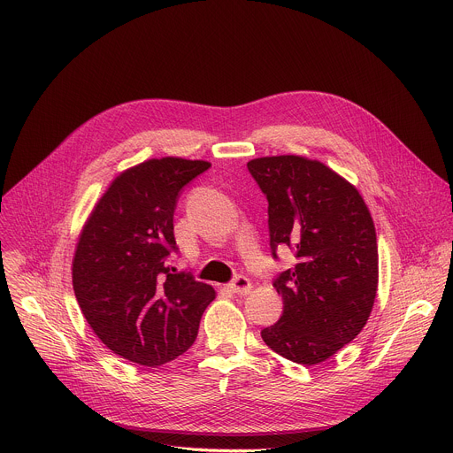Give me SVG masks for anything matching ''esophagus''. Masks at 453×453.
<instances>
[{
    "instance_id": "esophagus-1",
    "label": "esophagus",
    "mask_w": 453,
    "mask_h": 453,
    "mask_svg": "<svg viewBox=\"0 0 453 453\" xmlns=\"http://www.w3.org/2000/svg\"><path fill=\"white\" fill-rule=\"evenodd\" d=\"M227 288H229L233 294L247 296V294L250 292L252 285H250V280H249V278H245V276H236V278L227 285Z\"/></svg>"
}]
</instances>
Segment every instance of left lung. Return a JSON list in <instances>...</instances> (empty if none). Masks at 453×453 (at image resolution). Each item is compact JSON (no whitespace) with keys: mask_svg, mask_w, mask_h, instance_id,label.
<instances>
[{"mask_svg":"<svg viewBox=\"0 0 453 453\" xmlns=\"http://www.w3.org/2000/svg\"><path fill=\"white\" fill-rule=\"evenodd\" d=\"M247 168L269 201L273 256L287 245L297 257L274 280L283 315L262 330V339L296 364L325 362L362 332L374 304L371 213L358 189L320 161L273 156Z\"/></svg>","mask_w":453,"mask_h":453,"instance_id":"obj_1","label":"left lung"}]
</instances>
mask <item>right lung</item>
Masks as SVG:
<instances>
[{
    "mask_svg": "<svg viewBox=\"0 0 453 453\" xmlns=\"http://www.w3.org/2000/svg\"><path fill=\"white\" fill-rule=\"evenodd\" d=\"M208 161L149 159L121 172L91 211L73 256V290L112 353L156 367L182 355L215 299L211 285L166 265L180 189Z\"/></svg>",
    "mask_w": 453,
    "mask_h": 453,
    "instance_id": "obj_1",
    "label": "right lung"
}]
</instances>
